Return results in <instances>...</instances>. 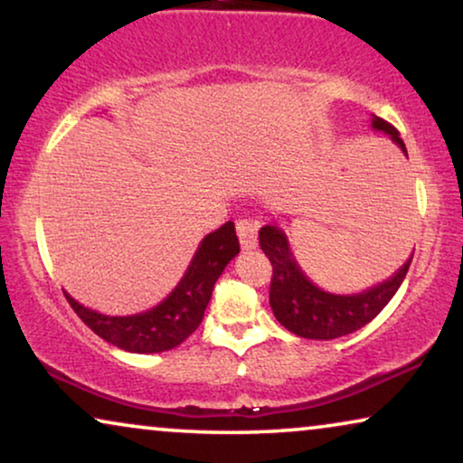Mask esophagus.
Returning <instances> with one entry per match:
<instances>
[{"label":"esophagus","instance_id":"esophagus-1","mask_svg":"<svg viewBox=\"0 0 463 463\" xmlns=\"http://www.w3.org/2000/svg\"><path fill=\"white\" fill-rule=\"evenodd\" d=\"M236 232H238V240L242 250H250L257 246V232H259V223L252 219H240L236 223Z\"/></svg>","mask_w":463,"mask_h":463}]
</instances>
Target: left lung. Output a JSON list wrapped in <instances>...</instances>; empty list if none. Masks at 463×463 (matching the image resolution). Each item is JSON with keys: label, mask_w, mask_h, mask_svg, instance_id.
Segmentation results:
<instances>
[{"label": "left lung", "mask_w": 463, "mask_h": 463, "mask_svg": "<svg viewBox=\"0 0 463 463\" xmlns=\"http://www.w3.org/2000/svg\"><path fill=\"white\" fill-rule=\"evenodd\" d=\"M373 130L383 132L407 156L401 132L385 119L373 116ZM259 244L274 268L269 287V306L276 320L287 331L306 339H337L350 335L375 318L388 306L407 276L411 259L388 280L363 290V293L337 295L316 287L290 249L288 236L278 225H265L259 232Z\"/></svg>", "instance_id": "obj_1"}]
</instances>
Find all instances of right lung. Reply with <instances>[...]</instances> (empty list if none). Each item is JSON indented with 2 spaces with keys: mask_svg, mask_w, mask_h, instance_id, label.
I'll use <instances>...</instances> for the list:
<instances>
[{
  "mask_svg": "<svg viewBox=\"0 0 463 463\" xmlns=\"http://www.w3.org/2000/svg\"><path fill=\"white\" fill-rule=\"evenodd\" d=\"M238 252L236 230L230 221L202 240L176 287L157 306L138 314H100L81 306L69 293L65 297L75 314L107 344L132 354L166 352L181 345L198 328L213 297L214 282Z\"/></svg>",
  "mask_w": 463,
  "mask_h": 463,
  "instance_id": "obj_1",
  "label": "right lung"
}]
</instances>
